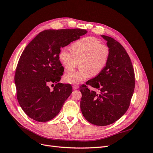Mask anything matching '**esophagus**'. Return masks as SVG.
Segmentation results:
<instances>
[{
    "instance_id": "34e87169",
    "label": "esophagus",
    "mask_w": 153,
    "mask_h": 153,
    "mask_svg": "<svg viewBox=\"0 0 153 153\" xmlns=\"http://www.w3.org/2000/svg\"><path fill=\"white\" fill-rule=\"evenodd\" d=\"M78 87H79V86L77 85H73V89H75V90L78 89Z\"/></svg>"
}]
</instances>
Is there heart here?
<instances>
[{"label": "heart", "instance_id": "b5f03b06", "mask_svg": "<svg viewBox=\"0 0 153 153\" xmlns=\"http://www.w3.org/2000/svg\"><path fill=\"white\" fill-rule=\"evenodd\" d=\"M110 56V49L94 37H86L72 45V50L63 48L59 60L66 70H71L80 63L79 70L69 71L64 75L66 82L78 84L102 71Z\"/></svg>", "mask_w": 153, "mask_h": 153}]
</instances>
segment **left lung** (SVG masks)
<instances>
[{"label": "left lung", "mask_w": 153, "mask_h": 153, "mask_svg": "<svg viewBox=\"0 0 153 153\" xmlns=\"http://www.w3.org/2000/svg\"><path fill=\"white\" fill-rule=\"evenodd\" d=\"M107 41L110 56L99 75L80 87V108L87 121L106 126L117 121L128 109L135 89V73L131 59L123 46L114 38L101 36ZM88 85L98 90L97 94Z\"/></svg>", "instance_id": "obj_1"}]
</instances>
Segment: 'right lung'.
<instances>
[{
  "label": "right lung",
  "instance_id": "obj_1",
  "mask_svg": "<svg viewBox=\"0 0 153 153\" xmlns=\"http://www.w3.org/2000/svg\"><path fill=\"white\" fill-rule=\"evenodd\" d=\"M87 32L80 29L45 30L22 52L15 83L18 103L30 118L47 122L59 113L73 91L70 84L59 83L64 72L59 61L60 51ZM52 82L56 84L53 90L48 86Z\"/></svg>",
  "mask_w": 153,
  "mask_h": 153
}]
</instances>
